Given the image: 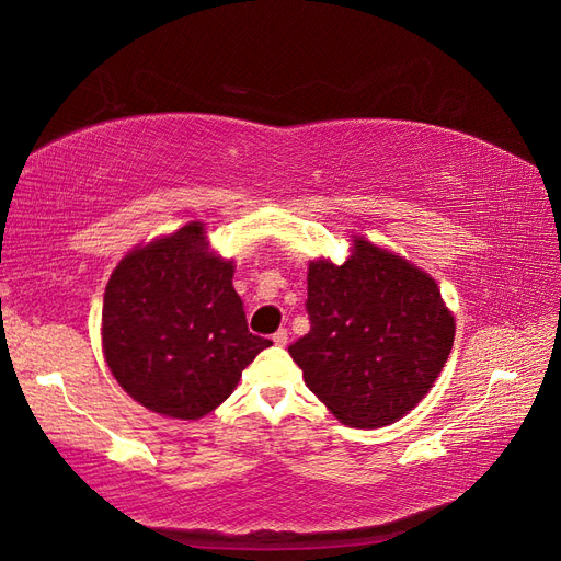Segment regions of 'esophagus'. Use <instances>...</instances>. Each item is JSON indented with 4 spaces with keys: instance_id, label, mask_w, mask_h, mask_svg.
I'll return each instance as SVG.
<instances>
[{
    "instance_id": "1",
    "label": "esophagus",
    "mask_w": 561,
    "mask_h": 561,
    "mask_svg": "<svg viewBox=\"0 0 561 561\" xmlns=\"http://www.w3.org/2000/svg\"><path fill=\"white\" fill-rule=\"evenodd\" d=\"M272 342H275L277 346H286V342H289V332H286L284 328L277 330L275 334H272Z\"/></svg>"
}]
</instances>
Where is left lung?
Here are the masks:
<instances>
[{"label": "left lung", "mask_w": 561, "mask_h": 561, "mask_svg": "<svg viewBox=\"0 0 561 561\" xmlns=\"http://www.w3.org/2000/svg\"><path fill=\"white\" fill-rule=\"evenodd\" d=\"M306 310L310 330L289 354L310 392L354 427L409 413L445 368L457 330L435 279L366 239H354L344 265L312 260Z\"/></svg>", "instance_id": "1"}]
</instances>
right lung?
<instances>
[{
	"label": "right lung",
	"instance_id": "right-lung-1",
	"mask_svg": "<svg viewBox=\"0 0 561 561\" xmlns=\"http://www.w3.org/2000/svg\"><path fill=\"white\" fill-rule=\"evenodd\" d=\"M231 277L233 263L210 253L201 221L116 265L104 289L102 348L126 394L195 421L233 392L272 342L249 332Z\"/></svg>",
	"mask_w": 561,
	"mask_h": 561
}]
</instances>
